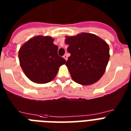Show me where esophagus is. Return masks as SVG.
<instances>
[{"label":"esophagus","mask_w":131,"mask_h":131,"mask_svg":"<svg viewBox=\"0 0 131 131\" xmlns=\"http://www.w3.org/2000/svg\"><path fill=\"white\" fill-rule=\"evenodd\" d=\"M63 57L66 60H67V59H68V55H67V54H65V55L63 56Z\"/></svg>","instance_id":"1"}]
</instances>
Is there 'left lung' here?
<instances>
[{"label": "left lung", "instance_id": "1", "mask_svg": "<svg viewBox=\"0 0 131 131\" xmlns=\"http://www.w3.org/2000/svg\"><path fill=\"white\" fill-rule=\"evenodd\" d=\"M68 52L66 65L74 82L89 85L101 78L110 59L109 46L103 40L89 33L66 36Z\"/></svg>", "mask_w": 131, "mask_h": 131}]
</instances>
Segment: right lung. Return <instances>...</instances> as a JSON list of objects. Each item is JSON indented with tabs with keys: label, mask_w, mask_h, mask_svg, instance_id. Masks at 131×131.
<instances>
[{
	"label": "right lung",
	"mask_w": 131,
	"mask_h": 131,
	"mask_svg": "<svg viewBox=\"0 0 131 131\" xmlns=\"http://www.w3.org/2000/svg\"><path fill=\"white\" fill-rule=\"evenodd\" d=\"M50 36H37L27 41L19 51L23 71L30 80L45 84L55 78L66 59L58 55V47Z\"/></svg>",
	"instance_id": "obj_1"
}]
</instances>
